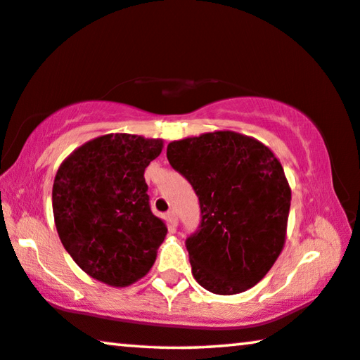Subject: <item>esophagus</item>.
Returning <instances> with one entry per match:
<instances>
[{"mask_svg":"<svg viewBox=\"0 0 360 360\" xmlns=\"http://www.w3.org/2000/svg\"><path fill=\"white\" fill-rule=\"evenodd\" d=\"M167 221H168V224H169L171 227L178 226V214H176L174 210H169V211H168V213H167Z\"/></svg>","mask_w":360,"mask_h":360,"instance_id":"34e87169","label":"esophagus"}]
</instances>
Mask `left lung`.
Returning a JSON list of instances; mask_svg holds the SVG:
<instances>
[{"mask_svg":"<svg viewBox=\"0 0 360 360\" xmlns=\"http://www.w3.org/2000/svg\"><path fill=\"white\" fill-rule=\"evenodd\" d=\"M167 157L200 205V224L186 238L195 281L216 295L252 288L285 243L292 192L281 162L233 131L174 141Z\"/></svg>","mask_w":360,"mask_h":360,"instance_id":"obj_1","label":"left lung"}]
</instances>
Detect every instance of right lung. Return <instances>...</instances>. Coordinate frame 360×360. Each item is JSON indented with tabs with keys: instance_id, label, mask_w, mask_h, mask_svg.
<instances>
[{
	"instance_id": "obj_1",
	"label": "right lung",
	"mask_w": 360,
	"mask_h": 360,
	"mask_svg": "<svg viewBox=\"0 0 360 360\" xmlns=\"http://www.w3.org/2000/svg\"><path fill=\"white\" fill-rule=\"evenodd\" d=\"M162 147L160 139L105 134L78 147L57 171V233L96 281L127 287L155 262L168 231L152 213L144 171Z\"/></svg>"
}]
</instances>
